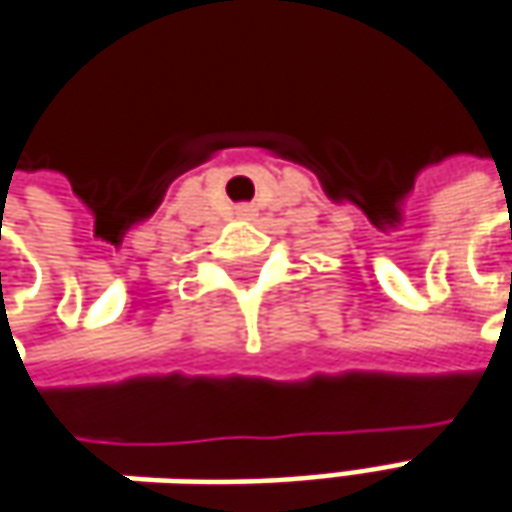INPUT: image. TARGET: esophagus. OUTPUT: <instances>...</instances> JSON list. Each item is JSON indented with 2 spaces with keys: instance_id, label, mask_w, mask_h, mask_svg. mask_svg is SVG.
<instances>
[{
  "instance_id": "esophagus-1",
  "label": "esophagus",
  "mask_w": 512,
  "mask_h": 512,
  "mask_svg": "<svg viewBox=\"0 0 512 512\" xmlns=\"http://www.w3.org/2000/svg\"><path fill=\"white\" fill-rule=\"evenodd\" d=\"M235 215H238L240 221H252L257 215V206L255 203H238V206H235Z\"/></svg>"
}]
</instances>
